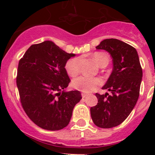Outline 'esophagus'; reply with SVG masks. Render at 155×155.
<instances>
[{"mask_svg":"<svg viewBox=\"0 0 155 155\" xmlns=\"http://www.w3.org/2000/svg\"><path fill=\"white\" fill-rule=\"evenodd\" d=\"M87 96V94H84V93H82V97H83V98L86 97Z\"/></svg>","mask_w":155,"mask_h":155,"instance_id":"34e87169","label":"esophagus"}]
</instances>
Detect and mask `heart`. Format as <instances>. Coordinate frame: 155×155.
Instances as JSON below:
<instances>
[{
    "mask_svg": "<svg viewBox=\"0 0 155 155\" xmlns=\"http://www.w3.org/2000/svg\"><path fill=\"white\" fill-rule=\"evenodd\" d=\"M94 61L98 65L102 66L104 64L109 63V57L103 52H96L92 56ZM65 69L69 76H76L79 72V61L75 58L67 61ZM102 84V79L97 77H89L87 76H80L72 81V86L77 90L83 92H91L94 90L98 85Z\"/></svg>",
    "mask_w": 155,
    "mask_h": 155,
    "instance_id": "obj_1",
    "label": "heart"
}]
</instances>
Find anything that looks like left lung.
I'll return each instance as SVG.
<instances>
[{
    "mask_svg": "<svg viewBox=\"0 0 155 155\" xmlns=\"http://www.w3.org/2000/svg\"><path fill=\"white\" fill-rule=\"evenodd\" d=\"M96 48L108 51L112 58V73L102 87L112 94H95L98 103L91 108V116L99 127H114L127 118L137 104L143 70L136 48L124 42L107 39Z\"/></svg>",
    "mask_w": 155,
    "mask_h": 155,
    "instance_id": "obj_1",
    "label": "left lung"
}]
</instances>
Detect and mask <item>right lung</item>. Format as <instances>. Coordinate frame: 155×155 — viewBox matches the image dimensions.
Wrapping results in <instances>:
<instances>
[{
    "instance_id": "obj_1",
    "label": "right lung",
    "mask_w": 155,
    "mask_h": 155,
    "mask_svg": "<svg viewBox=\"0 0 155 155\" xmlns=\"http://www.w3.org/2000/svg\"><path fill=\"white\" fill-rule=\"evenodd\" d=\"M75 55L46 40L30 46L18 62L16 84L21 106L43 129L58 130L68 126L82 99L79 91H65L70 81L65 64Z\"/></svg>"
}]
</instances>
